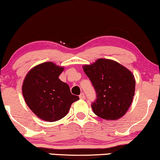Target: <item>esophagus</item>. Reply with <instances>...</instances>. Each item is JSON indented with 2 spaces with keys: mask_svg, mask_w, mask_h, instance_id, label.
<instances>
[{
  "mask_svg": "<svg viewBox=\"0 0 160 160\" xmlns=\"http://www.w3.org/2000/svg\"><path fill=\"white\" fill-rule=\"evenodd\" d=\"M79 97H80V99H81V100H84L85 99V94H83V93H81Z\"/></svg>",
  "mask_w": 160,
  "mask_h": 160,
  "instance_id": "obj_1",
  "label": "esophagus"
}]
</instances>
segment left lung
<instances>
[{
  "label": "left lung",
  "instance_id": "1",
  "mask_svg": "<svg viewBox=\"0 0 160 160\" xmlns=\"http://www.w3.org/2000/svg\"><path fill=\"white\" fill-rule=\"evenodd\" d=\"M97 93L92 108L97 116L116 120L125 115L133 101L135 78L130 70L110 59L100 58L90 65L82 66Z\"/></svg>",
  "mask_w": 160,
  "mask_h": 160
}]
</instances>
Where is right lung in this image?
Wrapping results in <instances>:
<instances>
[{
  "instance_id": "add662e5",
  "label": "right lung",
  "mask_w": 160,
  "mask_h": 160,
  "mask_svg": "<svg viewBox=\"0 0 160 160\" xmlns=\"http://www.w3.org/2000/svg\"><path fill=\"white\" fill-rule=\"evenodd\" d=\"M64 67L45 62L29 71L22 85L26 105L37 116L47 122H55L69 112L79 97L70 92L69 86L59 79Z\"/></svg>"
}]
</instances>
